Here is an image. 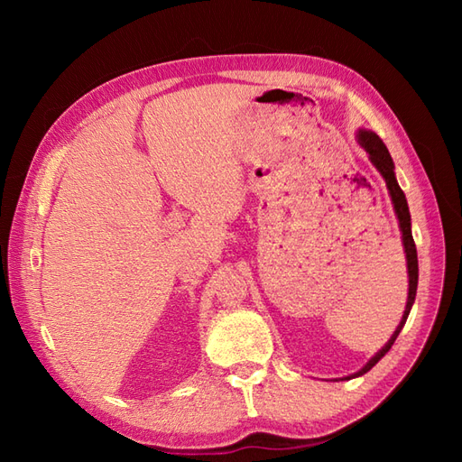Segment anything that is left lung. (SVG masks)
I'll list each match as a JSON object with an SVG mask.
<instances>
[{
	"label": "left lung",
	"instance_id": "1",
	"mask_svg": "<svg viewBox=\"0 0 462 462\" xmlns=\"http://www.w3.org/2000/svg\"><path fill=\"white\" fill-rule=\"evenodd\" d=\"M356 139H358L360 147L367 152L370 156L372 164L377 168V172L383 176L385 183H387V189L391 195V201H393V208H394V215L399 218V228L402 234V245H404V254H406V269H408V298H406V308L402 313V319L399 323V327L394 328V333L391 335V338L387 340V345L381 348L375 356H372L370 362H367L362 370H358L356 374L345 377V379H352V377H360L364 374H367L372 370V367L383 358V356L391 350L393 342L397 340L399 333L402 331V327L408 319V313L412 310L414 304V298H416V288H418V254H416V245H414V238H412V224H411V210H408V203H406V197L399 186L397 176H394V164H393V158L385 147V143L381 141L374 131L370 129H358V134H356Z\"/></svg>",
	"mask_w": 462,
	"mask_h": 462
}]
</instances>
